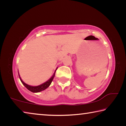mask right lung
<instances>
[{"instance_id": "1", "label": "right lung", "mask_w": 126, "mask_h": 126, "mask_svg": "<svg viewBox=\"0 0 126 126\" xmlns=\"http://www.w3.org/2000/svg\"><path fill=\"white\" fill-rule=\"evenodd\" d=\"M57 69H56V70ZM56 70H55V71H56ZM55 71L54 73V74H53V75L52 76V77H51L47 81V82H46L45 83H44L39 85V86H35V87L31 86H29V85H28L26 83H25L23 82V81L22 79H21V78H20V76H19V74H19V77L20 79L21 80V82H22V83H23V84L24 85V86L25 87H26V88L28 89L29 91L32 92L36 93V92H40V91H42L44 90V89H47L49 86H50L51 83H52V80H53V78H54V77Z\"/></svg>"}]
</instances>
